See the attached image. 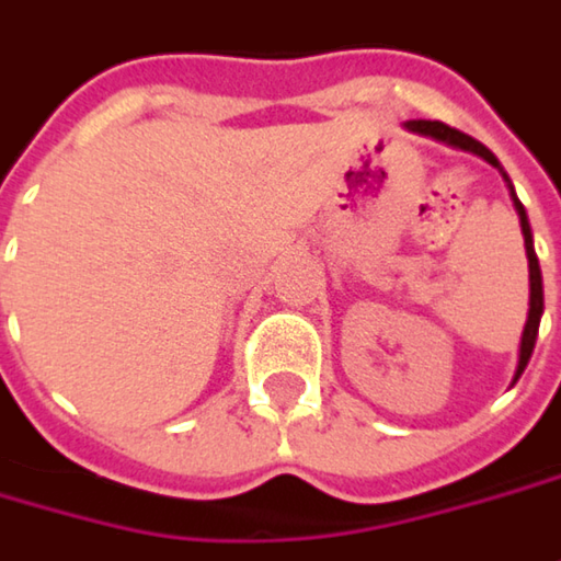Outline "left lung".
<instances>
[{"label":"left lung","mask_w":561,"mask_h":561,"mask_svg":"<svg viewBox=\"0 0 561 561\" xmlns=\"http://www.w3.org/2000/svg\"><path fill=\"white\" fill-rule=\"evenodd\" d=\"M403 126H407L410 133L428 136V139H435V142H445L450 149L479 154L482 161H489V164L505 178V183H508L514 213L520 218V234H524V250H527V270H530V308H527V323H524V333H520L517 368H514V378H511V383H517V378L524 375V368H527V362H530V355H534L537 333H540V317H543V273H540V260H537V250H534V231H530V221H527V209L520 206V199H517V193H514V183H511V178L505 174V168L499 164V158L485 149L482 142H477L473 136H467V133H460V129H450V126L438 123V119H407Z\"/></svg>","instance_id":"1"}]
</instances>
